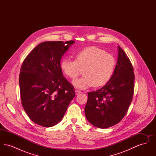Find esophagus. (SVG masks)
Segmentation results:
<instances>
[{
	"mask_svg": "<svg viewBox=\"0 0 156 156\" xmlns=\"http://www.w3.org/2000/svg\"><path fill=\"white\" fill-rule=\"evenodd\" d=\"M81 91H80V90H75V94H76V95H78V94H81Z\"/></svg>",
	"mask_w": 156,
	"mask_h": 156,
	"instance_id": "1",
	"label": "esophagus"
}]
</instances>
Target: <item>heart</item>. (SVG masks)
<instances>
[{"label": "heart", "instance_id": "1", "mask_svg": "<svg viewBox=\"0 0 156 156\" xmlns=\"http://www.w3.org/2000/svg\"><path fill=\"white\" fill-rule=\"evenodd\" d=\"M75 60L64 58L60 63L63 74L75 79L83 70L84 76L73 81L75 88L85 89L95 86L103 87L111 80L116 66L115 57L94 46L85 47L75 54Z\"/></svg>", "mask_w": 156, "mask_h": 156}]
</instances>
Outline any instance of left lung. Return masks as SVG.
Returning <instances> with one entry per match:
<instances>
[{
  "instance_id": "8db88e82",
  "label": "left lung",
  "mask_w": 156,
  "mask_h": 156,
  "mask_svg": "<svg viewBox=\"0 0 156 156\" xmlns=\"http://www.w3.org/2000/svg\"><path fill=\"white\" fill-rule=\"evenodd\" d=\"M133 71L130 59L118 46V58L111 80L101 89L88 93L85 113L90 124L106 129L123 118L133 96Z\"/></svg>"
}]
</instances>
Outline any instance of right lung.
<instances>
[{
    "mask_svg": "<svg viewBox=\"0 0 156 156\" xmlns=\"http://www.w3.org/2000/svg\"><path fill=\"white\" fill-rule=\"evenodd\" d=\"M74 43L43 42L23 62L19 75L22 104L38 125L48 127L59 123L75 96L74 88L60 68L62 56Z\"/></svg>",
    "mask_w": 156,
    "mask_h": 156,
    "instance_id": "1",
    "label": "right lung"
}]
</instances>
